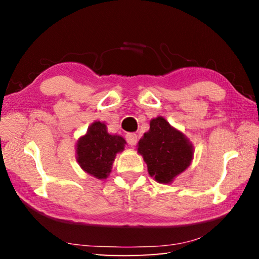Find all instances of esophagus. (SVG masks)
<instances>
[{"label":"esophagus","instance_id":"34e87169","mask_svg":"<svg viewBox=\"0 0 259 259\" xmlns=\"http://www.w3.org/2000/svg\"><path fill=\"white\" fill-rule=\"evenodd\" d=\"M125 138L131 146H135L137 144V135L136 134H126Z\"/></svg>","mask_w":259,"mask_h":259}]
</instances>
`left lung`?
I'll use <instances>...</instances> for the list:
<instances>
[{
	"label": "left lung",
	"mask_w": 259,
	"mask_h": 259,
	"mask_svg": "<svg viewBox=\"0 0 259 259\" xmlns=\"http://www.w3.org/2000/svg\"><path fill=\"white\" fill-rule=\"evenodd\" d=\"M137 151L147 164L150 176L160 184H171L190 166L194 147L181 130L157 116L138 142Z\"/></svg>",
	"instance_id": "8db88e82"
}]
</instances>
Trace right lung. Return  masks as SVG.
<instances>
[{
  "instance_id": "1",
  "label": "right lung",
  "mask_w": 259,
  "mask_h": 259,
  "mask_svg": "<svg viewBox=\"0 0 259 259\" xmlns=\"http://www.w3.org/2000/svg\"><path fill=\"white\" fill-rule=\"evenodd\" d=\"M125 144L122 136L108 134L104 122L95 121L77 139L76 161L84 172L97 179H105L112 171L117 153L124 151Z\"/></svg>"
}]
</instances>
